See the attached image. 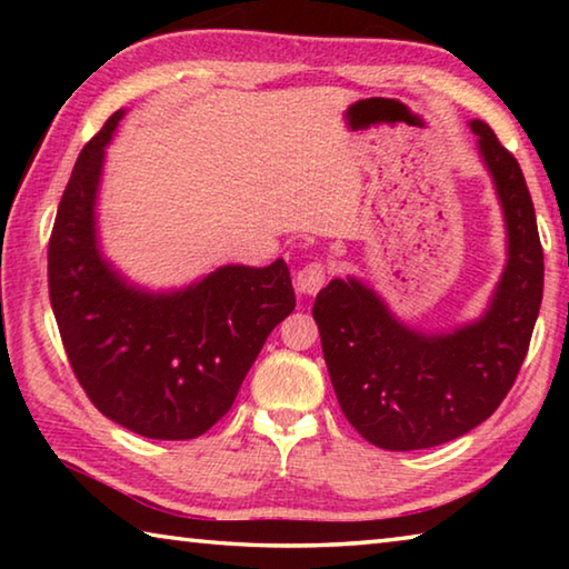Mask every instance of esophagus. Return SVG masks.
<instances>
[{
  "label": "esophagus",
  "instance_id": "1",
  "mask_svg": "<svg viewBox=\"0 0 569 569\" xmlns=\"http://www.w3.org/2000/svg\"><path fill=\"white\" fill-rule=\"evenodd\" d=\"M326 278H329V268L319 261L308 263L296 273V291L303 296H316L323 288Z\"/></svg>",
  "mask_w": 569,
  "mask_h": 569
}]
</instances>
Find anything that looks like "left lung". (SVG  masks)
I'll list each match as a JSON object with an SVG mask.
<instances>
[{
	"label": "left lung",
	"instance_id": "left-lung-1",
	"mask_svg": "<svg viewBox=\"0 0 569 569\" xmlns=\"http://www.w3.org/2000/svg\"><path fill=\"white\" fill-rule=\"evenodd\" d=\"M469 128L507 230V263L485 313L449 331H419L356 276L333 278L313 303L343 417L389 451L445 445L492 417L517 379L542 303L545 258L522 170L487 122L469 120Z\"/></svg>",
	"mask_w": 569,
	"mask_h": 569
}]
</instances>
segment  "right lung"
<instances>
[{
  "label": "right lung",
  "mask_w": 569,
  "mask_h": 569,
  "mask_svg": "<svg viewBox=\"0 0 569 569\" xmlns=\"http://www.w3.org/2000/svg\"><path fill=\"white\" fill-rule=\"evenodd\" d=\"M124 110L84 146L57 208L47 273L67 359L104 417L148 439H196L233 407L263 343L296 306L283 258L220 266L168 291L104 258L98 198Z\"/></svg>",
  "instance_id": "1"
}]
</instances>
